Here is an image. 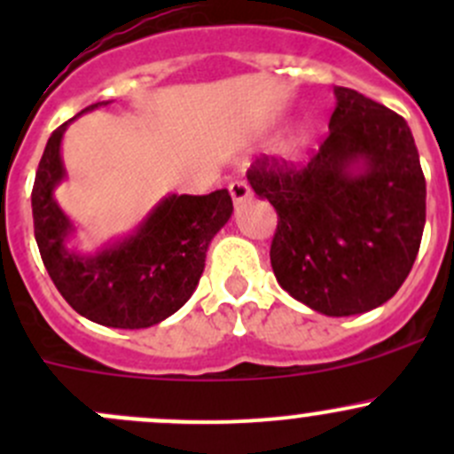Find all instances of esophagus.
<instances>
[{"label":"esophagus","mask_w":454,"mask_h":454,"mask_svg":"<svg viewBox=\"0 0 454 454\" xmlns=\"http://www.w3.org/2000/svg\"><path fill=\"white\" fill-rule=\"evenodd\" d=\"M228 191H231V198H232V201H235L237 206L244 204L246 200L253 198V191H250V186L246 184L244 180L231 182V184H228Z\"/></svg>","instance_id":"34e87169"}]
</instances>
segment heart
<instances>
[{"instance_id":"b5f03b06","label":"heart","mask_w":454,"mask_h":454,"mask_svg":"<svg viewBox=\"0 0 454 454\" xmlns=\"http://www.w3.org/2000/svg\"><path fill=\"white\" fill-rule=\"evenodd\" d=\"M301 142H303V136H299V138H296V145H301Z\"/></svg>"}]
</instances>
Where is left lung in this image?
<instances>
[{"mask_svg": "<svg viewBox=\"0 0 454 454\" xmlns=\"http://www.w3.org/2000/svg\"><path fill=\"white\" fill-rule=\"evenodd\" d=\"M329 136L303 167L261 155L248 182L278 215L270 246L274 277L325 316L387 303L418 256L426 180L400 114L336 87Z\"/></svg>", "mask_w": 454, "mask_h": 454, "instance_id": "obj_1", "label": "left lung"}]
</instances>
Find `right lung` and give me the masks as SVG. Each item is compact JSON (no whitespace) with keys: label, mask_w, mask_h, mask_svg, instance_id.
I'll list each match as a JSON object with an SVG mask.
<instances>
[{"label":"right lung","mask_w":454,"mask_h":454,"mask_svg":"<svg viewBox=\"0 0 454 454\" xmlns=\"http://www.w3.org/2000/svg\"><path fill=\"white\" fill-rule=\"evenodd\" d=\"M107 103H94L83 112ZM74 118L48 138L32 186L41 259L63 299L85 318L116 329L158 325L176 314L198 287L210 239L232 215L231 195L226 189L208 195H168L134 235L90 256L67 250L66 241L74 226L59 208L54 189L66 177L61 140Z\"/></svg>","instance_id":"right-lung-1"}]
</instances>
